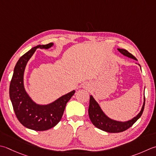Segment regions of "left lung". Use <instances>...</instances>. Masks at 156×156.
<instances>
[{
    "instance_id": "left-lung-1",
    "label": "left lung",
    "mask_w": 156,
    "mask_h": 156,
    "mask_svg": "<svg viewBox=\"0 0 156 156\" xmlns=\"http://www.w3.org/2000/svg\"><path fill=\"white\" fill-rule=\"evenodd\" d=\"M118 51L120 52L124 56H126L131 59L136 60V57H134L132 54L130 53L129 51L126 49L122 48H118ZM140 66V65H139ZM141 67V66H140ZM145 96H144V101L142 106L141 110L137 114L135 117L133 119L126 122H120L111 119L105 114V113L99 106V103H97L95 99L93 98L92 95L90 96V102H89V108H88V115H89L90 120L91 122L93 123L94 126L98 129L102 130L103 131L108 133H120L129 129L133 124L141 116L143 112L145 107Z\"/></svg>"
}]
</instances>
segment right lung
<instances>
[{
  "mask_svg": "<svg viewBox=\"0 0 156 156\" xmlns=\"http://www.w3.org/2000/svg\"><path fill=\"white\" fill-rule=\"evenodd\" d=\"M53 44L51 42L38 45L21 56L15 66L9 87V96L18 120L27 129L36 131L47 130L56 126L62 118L66 103L75 93L74 90L49 104L40 105L34 101L25 90L23 75L29 59L37 48L48 49Z\"/></svg>",
  "mask_w": 156,
  "mask_h": 156,
  "instance_id": "1",
  "label": "right lung"
}]
</instances>
